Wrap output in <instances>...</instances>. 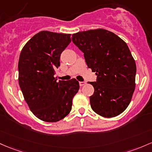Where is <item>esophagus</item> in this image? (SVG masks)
<instances>
[{"label":"esophagus","mask_w":152,"mask_h":152,"mask_svg":"<svg viewBox=\"0 0 152 152\" xmlns=\"http://www.w3.org/2000/svg\"><path fill=\"white\" fill-rule=\"evenodd\" d=\"M86 84V81H80L79 82V85H80V86H84L85 84Z\"/></svg>","instance_id":"34e87169"}]
</instances>
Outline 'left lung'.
I'll return each mask as SVG.
<instances>
[{
	"label": "left lung",
	"instance_id": "obj_1",
	"mask_svg": "<svg viewBox=\"0 0 152 152\" xmlns=\"http://www.w3.org/2000/svg\"><path fill=\"white\" fill-rule=\"evenodd\" d=\"M71 39L84 53L88 68L96 72V81L89 82L94 89L89 97L91 109L104 118L121 114L136 86V63L127 44L103 29L79 31Z\"/></svg>",
	"mask_w": 152,
	"mask_h": 152
}]
</instances>
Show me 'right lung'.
Returning <instances> with one entry per match:
<instances>
[{
	"label": "right lung",
	"mask_w": 152,
	"mask_h": 152,
	"mask_svg": "<svg viewBox=\"0 0 152 152\" xmlns=\"http://www.w3.org/2000/svg\"><path fill=\"white\" fill-rule=\"evenodd\" d=\"M71 42L70 34L42 31L26 43L20 54V88L30 110L45 122H57L69 114L79 89L76 79L57 82L54 77L61 54Z\"/></svg>",
	"instance_id": "obj_1"
}]
</instances>
